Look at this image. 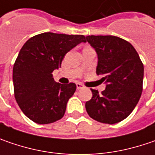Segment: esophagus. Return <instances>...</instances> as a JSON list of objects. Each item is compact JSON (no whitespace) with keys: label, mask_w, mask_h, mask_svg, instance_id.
<instances>
[{"label":"esophagus","mask_w":155,"mask_h":155,"mask_svg":"<svg viewBox=\"0 0 155 155\" xmlns=\"http://www.w3.org/2000/svg\"><path fill=\"white\" fill-rule=\"evenodd\" d=\"M76 87H77V89H82V88H84V86L81 83H80V82H77L76 83Z\"/></svg>","instance_id":"1"}]
</instances>
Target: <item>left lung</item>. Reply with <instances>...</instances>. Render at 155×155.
I'll use <instances>...</instances> for the list:
<instances>
[{
	"label": "left lung",
	"mask_w": 155,
	"mask_h": 155,
	"mask_svg": "<svg viewBox=\"0 0 155 155\" xmlns=\"http://www.w3.org/2000/svg\"><path fill=\"white\" fill-rule=\"evenodd\" d=\"M87 41L98 55L96 74L101 75L106 89L86 102L92 119L114 124L123 120L134 109L142 92L144 67L135 48L121 38L113 35H88Z\"/></svg>",
	"instance_id": "obj_1"
}]
</instances>
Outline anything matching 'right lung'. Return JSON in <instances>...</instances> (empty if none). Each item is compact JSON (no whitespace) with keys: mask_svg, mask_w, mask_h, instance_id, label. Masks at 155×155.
I'll list each match as a JSON object with an SVG mask.
<instances>
[{"mask_svg":"<svg viewBox=\"0 0 155 155\" xmlns=\"http://www.w3.org/2000/svg\"><path fill=\"white\" fill-rule=\"evenodd\" d=\"M84 35L42 33L24 44L13 68L15 97L24 114L38 124H49L64 116L67 103L76 85L54 81L53 71L61 68L65 54Z\"/></svg>","mask_w":155,"mask_h":155,"instance_id":"right-lung-1","label":"right lung"}]
</instances>
